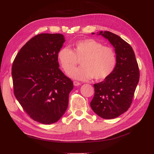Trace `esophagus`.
<instances>
[{
    "mask_svg": "<svg viewBox=\"0 0 154 154\" xmlns=\"http://www.w3.org/2000/svg\"><path fill=\"white\" fill-rule=\"evenodd\" d=\"M73 83H74V86H78V85H81V83L80 82H77V81H74Z\"/></svg>",
    "mask_w": 154,
    "mask_h": 154,
    "instance_id": "34e87169",
    "label": "esophagus"
}]
</instances>
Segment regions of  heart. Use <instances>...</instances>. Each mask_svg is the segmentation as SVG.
Here are the masks:
<instances>
[{"mask_svg": "<svg viewBox=\"0 0 154 154\" xmlns=\"http://www.w3.org/2000/svg\"><path fill=\"white\" fill-rule=\"evenodd\" d=\"M57 58L65 72H69L70 77L82 81L93 78L96 80H103L114 72L117 64V57L113 48L91 38L76 42L71 49L67 47L60 49ZM78 60H81L82 66L72 69Z\"/></svg>", "mask_w": 154, "mask_h": 154, "instance_id": "obj_1", "label": "heart"}]
</instances>
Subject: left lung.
Listing matches in <instances>:
<instances>
[{
  "mask_svg": "<svg viewBox=\"0 0 154 154\" xmlns=\"http://www.w3.org/2000/svg\"><path fill=\"white\" fill-rule=\"evenodd\" d=\"M97 35L103 36L113 45L117 64L108 78L94 85L95 92L91 106L100 117L114 119L130 106L139 80V70L134 51L127 42L110 31H100Z\"/></svg>",
  "mask_w": 154,
  "mask_h": 154,
  "instance_id": "1",
  "label": "left lung"
}]
</instances>
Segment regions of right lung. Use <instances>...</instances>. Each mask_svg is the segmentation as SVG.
I'll return each instance as SVG.
<instances>
[{
    "label": "right lung",
    "mask_w": 154,
    "mask_h": 154,
    "mask_svg": "<svg viewBox=\"0 0 154 154\" xmlns=\"http://www.w3.org/2000/svg\"><path fill=\"white\" fill-rule=\"evenodd\" d=\"M62 34L35 36L20 49L12 66L14 94L30 117L42 124L62 118L73 83L59 69L57 53L65 42Z\"/></svg>",
    "instance_id": "1"
}]
</instances>
